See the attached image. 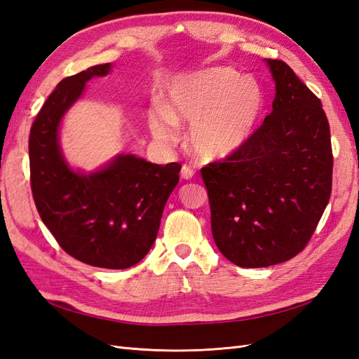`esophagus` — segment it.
<instances>
[{"label":"esophagus","mask_w":359,"mask_h":359,"mask_svg":"<svg viewBox=\"0 0 359 359\" xmlns=\"http://www.w3.org/2000/svg\"><path fill=\"white\" fill-rule=\"evenodd\" d=\"M194 173H196V172H194V169L189 165H184L182 169H181V177L184 180H191L194 177Z\"/></svg>","instance_id":"obj_1"}]
</instances>
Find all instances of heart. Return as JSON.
<instances>
[{
	"label": "heart",
	"instance_id": "obj_1",
	"mask_svg": "<svg viewBox=\"0 0 359 359\" xmlns=\"http://www.w3.org/2000/svg\"><path fill=\"white\" fill-rule=\"evenodd\" d=\"M260 85L229 67H217L193 78H178L168 88L166 104L154 103L148 121L153 135L175 140L178 124H191L189 142L202 160L229 157L240 149L262 115Z\"/></svg>",
	"mask_w": 359,
	"mask_h": 359
}]
</instances>
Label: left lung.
Here are the masks:
<instances>
[{
	"label": "left lung",
	"mask_w": 359,
	"mask_h": 359,
	"mask_svg": "<svg viewBox=\"0 0 359 359\" xmlns=\"http://www.w3.org/2000/svg\"><path fill=\"white\" fill-rule=\"evenodd\" d=\"M273 112L229 157L201 169L211 231L243 268L286 262L309 244L332 189V147L320 100L287 64L266 60Z\"/></svg>",
	"instance_id": "8db88e82"
}]
</instances>
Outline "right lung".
Returning a JSON list of instances; mask_svg holds the SVG:
<instances>
[{"label":"right lung","mask_w":359,"mask_h":359,"mask_svg":"<svg viewBox=\"0 0 359 359\" xmlns=\"http://www.w3.org/2000/svg\"><path fill=\"white\" fill-rule=\"evenodd\" d=\"M109 70L100 64L69 76L48 97L29 132V182L41 220L64 252L93 266L124 269L153 247L181 165L126 154L91 175L67 166L58 145L61 118L86 81Z\"/></svg>","instance_id":"add662e5"}]
</instances>
